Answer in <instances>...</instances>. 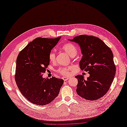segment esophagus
<instances>
[{
    "instance_id": "34e87169",
    "label": "esophagus",
    "mask_w": 127,
    "mask_h": 127,
    "mask_svg": "<svg viewBox=\"0 0 127 127\" xmlns=\"http://www.w3.org/2000/svg\"><path fill=\"white\" fill-rule=\"evenodd\" d=\"M68 79H69V77H63V79L64 81H67Z\"/></svg>"
}]
</instances>
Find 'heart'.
Returning <instances> with one entry per match:
<instances>
[{
	"mask_svg": "<svg viewBox=\"0 0 127 127\" xmlns=\"http://www.w3.org/2000/svg\"><path fill=\"white\" fill-rule=\"evenodd\" d=\"M62 50L65 52L70 55L71 56H74L77 53V48L74 44L71 43H68L64 44L62 46ZM48 58L50 61L52 62H54L56 60V55L54 52H51L49 54ZM73 66H67V67H61L58 69V72L60 74L63 75H69L71 74V71L72 70Z\"/></svg>",
	"mask_w": 127,
	"mask_h": 127,
	"instance_id": "1",
	"label": "heart"
}]
</instances>
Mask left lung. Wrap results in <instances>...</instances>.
<instances>
[{
    "label": "left lung",
    "instance_id": "1",
    "mask_svg": "<svg viewBox=\"0 0 127 127\" xmlns=\"http://www.w3.org/2000/svg\"><path fill=\"white\" fill-rule=\"evenodd\" d=\"M69 40L80 45L83 55L80 68L90 74L86 80L82 75L75 76L77 95L88 100L100 99L108 91L116 74L112 51L95 36L81 35Z\"/></svg>",
    "mask_w": 127,
    "mask_h": 127
}]
</instances>
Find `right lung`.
I'll list each match as a JSON object with an SVG mask.
<instances>
[{
	"mask_svg": "<svg viewBox=\"0 0 127 127\" xmlns=\"http://www.w3.org/2000/svg\"><path fill=\"white\" fill-rule=\"evenodd\" d=\"M61 37H38L19 53L16 60L15 79L23 95L36 105H46L58 95L64 81L52 77H43L50 64L48 55Z\"/></svg>",
	"mask_w": 127,
	"mask_h": 127,
	"instance_id": "obj_1",
	"label": "right lung"
}]
</instances>
